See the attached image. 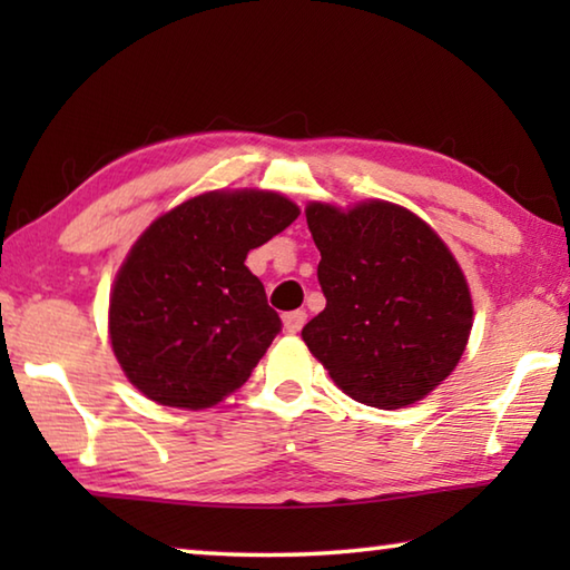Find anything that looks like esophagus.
<instances>
[{"mask_svg":"<svg viewBox=\"0 0 570 570\" xmlns=\"http://www.w3.org/2000/svg\"><path fill=\"white\" fill-rule=\"evenodd\" d=\"M304 324H306V312H302V308H296V312H286V314H284V330H286L288 334L302 332Z\"/></svg>","mask_w":570,"mask_h":570,"instance_id":"esophagus-1","label":"esophagus"}]
</instances>
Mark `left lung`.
Instances as JSON below:
<instances>
[{"label": "left lung", "mask_w": 570, "mask_h": 570, "mask_svg": "<svg viewBox=\"0 0 570 570\" xmlns=\"http://www.w3.org/2000/svg\"><path fill=\"white\" fill-rule=\"evenodd\" d=\"M306 224L326 306L302 340L336 387L400 410L445 382L472 330L470 288L445 240L387 200L308 204Z\"/></svg>", "instance_id": "1"}]
</instances>
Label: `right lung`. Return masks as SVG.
Instances as JSON below:
<instances>
[{
	"label": "right lung",
	"mask_w": 570,
	"mask_h": 570,
	"mask_svg": "<svg viewBox=\"0 0 570 570\" xmlns=\"http://www.w3.org/2000/svg\"><path fill=\"white\" fill-rule=\"evenodd\" d=\"M296 216L282 193L210 190L135 240L112 284L110 342L148 400L204 410L250 377L282 320L246 256Z\"/></svg>",
	"instance_id": "right-lung-1"
}]
</instances>
